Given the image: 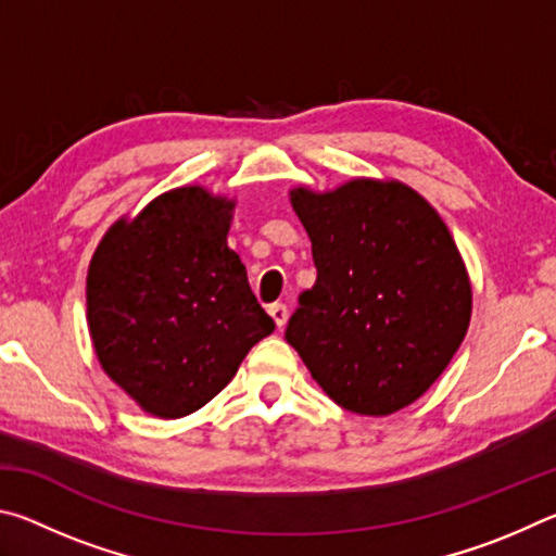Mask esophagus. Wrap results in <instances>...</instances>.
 I'll return each mask as SVG.
<instances>
[{
	"label": "esophagus",
	"instance_id": "obj_1",
	"mask_svg": "<svg viewBox=\"0 0 556 556\" xmlns=\"http://www.w3.org/2000/svg\"><path fill=\"white\" fill-rule=\"evenodd\" d=\"M269 316L275 318L277 328H281V326L287 324V316H289V312H287V306L281 304V301H277V304H269Z\"/></svg>",
	"mask_w": 556,
	"mask_h": 556
}]
</instances>
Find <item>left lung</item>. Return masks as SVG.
Segmentation results:
<instances>
[{"label": "left lung", "mask_w": 556, "mask_h": 556, "mask_svg": "<svg viewBox=\"0 0 556 556\" xmlns=\"http://www.w3.org/2000/svg\"><path fill=\"white\" fill-rule=\"evenodd\" d=\"M316 285L285 338L343 409L384 417L421 397L458 351L470 285L446 223L397 181L291 191Z\"/></svg>", "instance_id": "8db88e82"}]
</instances>
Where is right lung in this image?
Wrapping results in <instances>:
<instances>
[{
	"label": "right lung",
	"instance_id": "right-lung-1",
	"mask_svg": "<svg viewBox=\"0 0 556 556\" xmlns=\"http://www.w3.org/2000/svg\"><path fill=\"white\" fill-rule=\"evenodd\" d=\"M232 203L199 186L112 225L88 271V326L105 372L164 419L211 402L275 331L228 248Z\"/></svg>",
	"mask_w": 556,
	"mask_h": 556
}]
</instances>
